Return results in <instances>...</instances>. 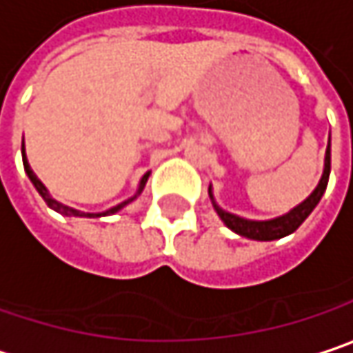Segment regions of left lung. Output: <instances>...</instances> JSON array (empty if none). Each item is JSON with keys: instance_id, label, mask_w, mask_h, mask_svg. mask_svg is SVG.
<instances>
[{"instance_id": "obj_1", "label": "left lung", "mask_w": 353, "mask_h": 353, "mask_svg": "<svg viewBox=\"0 0 353 353\" xmlns=\"http://www.w3.org/2000/svg\"><path fill=\"white\" fill-rule=\"evenodd\" d=\"M330 172H332V145H327V149H325L323 174H321L319 183L315 185V190L305 198L301 204H297L295 208H291L287 214L271 218V220H248V218L236 216L232 212H226V210H222L216 204L214 194H212V185L208 188V194L210 200H212V206L216 210V214L220 216V220L232 232L241 234L244 239H250V241H279L283 236L293 234L303 224L305 220H307V216L315 210V206L319 204L321 196L325 194L327 181H330Z\"/></svg>"}]
</instances>
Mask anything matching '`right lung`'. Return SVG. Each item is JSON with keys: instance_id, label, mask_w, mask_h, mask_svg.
<instances>
[{"instance_id": "right-lung-1", "label": "right lung", "mask_w": 353, "mask_h": 353, "mask_svg": "<svg viewBox=\"0 0 353 353\" xmlns=\"http://www.w3.org/2000/svg\"><path fill=\"white\" fill-rule=\"evenodd\" d=\"M21 159H23V170H26V174L30 177V181L34 183V188L38 190V194L44 198V202L48 204L50 208L56 210L58 214H62V216H79V218H101V216H111V214H117L119 210H123L127 204H131L137 196H141V192H143L145 183H147V177H149V172L141 177V181H139V188H137V192L131 196V198H127L125 202H121V204H117V206H112V208L105 210V212H81V210H74L70 208V206H64V204H60L58 200H54L52 196H50L48 188L40 181V177L34 174V170L30 168V163H28V157H26V149H23V145H21Z\"/></svg>"}]
</instances>
